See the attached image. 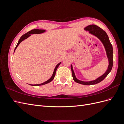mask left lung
Wrapping results in <instances>:
<instances>
[{
    "label": "left lung",
    "instance_id": "left-lung-1",
    "mask_svg": "<svg viewBox=\"0 0 124 124\" xmlns=\"http://www.w3.org/2000/svg\"><path fill=\"white\" fill-rule=\"evenodd\" d=\"M84 29L86 31H89V33H91L92 34L96 36L97 37H98V38L100 40L101 42H102L105 48H106L107 55L108 56V62H109V65L108 66V68L106 72H105L102 76H101L98 78H97L96 80L94 81H89V82L81 81L80 80H78V79H77L76 76H75L74 71L72 68V65H71V71H72V74L73 80L78 83L83 84V85H89L96 84L99 83V82L103 80L104 79V78L108 76V74L110 72V71L112 70V67H113V47H112V46L109 40V39H108V36L107 34L106 31H103L102 29H101L100 27H98V26H97L96 25H91L85 27Z\"/></svg>",
    "mask_w": 124,
    "mask_h": 124
}]
</instances>
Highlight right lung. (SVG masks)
<instances>
[{
	"mask_svg": "<svg viewBox=\"0 0 124 124\" xmlns=\"http://www.w3.org/2000/svg\"><path fill=\"white\" fill-rule=\"evenodd\" d=\"M45 31H45V30H43V29H36L31 30V31H28V32H27L26 33H25L24 35H23V36H22L21 37L20 40H18V43H17V45H16V47H15L14 51H16V48H17V47L18 46V45L20 44V43L22 42V41H23L24 40H25V39H27V38H28V37H29L30 36H31V34H39V33H43V32H45ZM61 62H59V63H58V64H57V65H56V67H55V69H54V72H53V75H52V76L51 77V78H50L49 80H48L47 81H46V82H44V83H43L39 84H35V85H31H31H32V86H40V85H44V84H47V83H50V82H51L52 80H53L54 79V77H55V76L56 70H57V68H58V67L60 65V64H61Z\"/></svg>",
	"mask_w": 124,
	"mask_h": 124,
	"instance_id": "1",
	"label": "right lung"
}]
</instances>
